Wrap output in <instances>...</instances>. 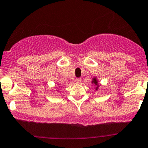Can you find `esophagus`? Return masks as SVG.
Instances as JSON below:
<instances>
[{
    "instance_id": "1",
    "label": "esophagus",
    "mask_w": 148,
    "mask_h": 148,
    "mask_svg": "<svg viewBox=\"0 0 148 148\" xmlns=\"http://www.w3.org/2000/svg\"><path fill=\"white\" fill-rule=\"evenodd\" d=\"M75 82L77 83V84H79V83H81L82 79H81V78L77 77V78H76L75 79Z\"/></svg>"
}]
</instances>
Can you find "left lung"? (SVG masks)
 <instances>
[{"label":"left lung","instance_id":"left-lung-1","mask_svg":"<svg viewBox=\"0 0 148 148\" xmlns=\"http://www.w3.org/2000/svg\"><path fill=\"white\" fill-rule=\"evenodd\" d=\"M92 83H93V84H95V85H98V81H97V79H95V78H93V82H92Z\"/></svg>","mask_w":148,"mask_h":148}]
</instances>
